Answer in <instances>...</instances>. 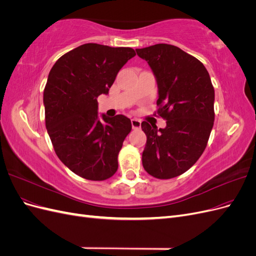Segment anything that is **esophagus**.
I'll list each match as a JSON object with an SVG mask.
<instances>
[{
	"label": "esophagus",
	"mask_w": 256,
	"mask_h": 256,
	"mask_svg": "<svg viewBox=\"0 0 256 256\" xmlns=\"http://www.w3.org/2000/svg\"><path fill=\"white\" fill-rule=\"evenodd\" d=\"M131 126H132L134 129H140L141 128V120L138 118H132L131 120Z\"/></svg>",
	"instance_id": "obj_1"
}]
</instances>
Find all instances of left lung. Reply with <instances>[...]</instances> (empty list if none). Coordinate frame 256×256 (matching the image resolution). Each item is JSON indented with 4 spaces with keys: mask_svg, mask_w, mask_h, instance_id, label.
Here are the masks:
<instances>
[{
    "mask_svg": "<svg viewBox=\"0 0 256 256\" xmlns=\"http://www.w3.org/2000/svg\"><path fill=\"white\" fill-rule=\"evenodd\" d=\"M158 85V113L166 128L143 122L147 140L142 154L145 171L159 180L184 173L206 148L214 120V90L205 66L172 44L136 50Z\"/></svg>",
    "mask_w": 256,
    "mask_h": 256,
    "instance_id": "8db88e82",
    "label": "left lung"
}]
</instances>
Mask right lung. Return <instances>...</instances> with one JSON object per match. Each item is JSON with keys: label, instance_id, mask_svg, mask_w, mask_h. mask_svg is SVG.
Listing matches in <instances>:
<instances>
[{"label": "right lung", "instance_id": "1", "mask_svg": "<svg viewBox=\"0 0 256 256\" xmlns=\"http://www.w3.org/2000/svg\"><path fill=\"white\" fill-rule=\"evenodd\" d=\"M132 48L85 44L53 65L44 90L46 128L60 160L88 180L118 171V156L131 122L125 115H98L97 98L109 90Z\"/></svg>", "mask_w": 256, "mask_h": 256}]
</instances>
